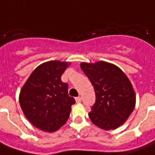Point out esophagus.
<instances>
[{"label":"esophagus","mask_w":155,"mask_h":155,"mask_svg":"<svg viewBox=\"0 0 155 155\" xmlns=\"http://www.w3.org/2000/svg\"><path fill=\"white\" fill-rule=\"evenodd\" d=\"M75 101H76L77 103H80V102L81 101V96H78V97H76V98H75Z\"/></svg>","instance_id":"34e87169"}]
</instances>
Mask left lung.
I'll use <instances>...</instances> for the list:
<instances>
[{
  "instance_id": "8db88e82",
  "label": "left lung",
  "mask_w": 155,
  "mask_h": 155,
  "mask_svg": "<svg viewBox=\"0 0 155 155\" xmlns=\"http://www.w3.org/2000/svg\"><path fill=\"white\" fill-rule=\"evenodd\" d=\"M81 68L96 92V102L88 113L91 121L104 130L123 125L136 104V95L129 79L117 65L105 61L82 62Z\"/></svg>"
}]
</instances>
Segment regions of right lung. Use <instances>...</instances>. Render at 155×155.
<instances>
[{"label":"right lung","mask_w":155,"mask_h":155,"mask_svg":"<svg viewBox=\"0 0 155 155\" xmlns=\"http://www.w3.org/2000/svg\"><path fill=\"white\" fill-rule=\"evenodd\" d=\"M70 63L51 60L43 63L21 87L19 102L23 114L40 130L54 133L64 125L75 103L69 96L68 84L61 75Z\"/></svg>","instance_id":"add662e5"}]
</instances>
